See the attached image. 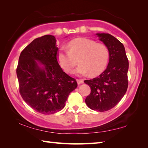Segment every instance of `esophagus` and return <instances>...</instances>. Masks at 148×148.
<instances>
[{
  "label": "esophagus",
  "mask_w": 148,
  "mask_h": 148,
  "mask_svg": "<svg viewBox=\"0 0 148 148\" xmlns=\"http://www.w3.org/2000/svg\"><path fill=\"white\" fill-rule=\"evenodd\" d=\"M76 81H77V83L78 84H80L81 83H84V80L83 79H77Z\"/></svg>",
  "instance_id": "esophagus-1"
}]
</instances>
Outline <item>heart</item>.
<instances>
[{
    "mask_svg": "<svg viewBox=\"0 0 148 148\" xmlns=\"http://www.w3.org/2000/svg\"><path fill=\"white\" fill-rule=\"evenodd\" d=\"M69 50L62 48L56 55L59 65L65 72L71 73L77 64H80L76 72L81 75L90 73L92 76L99 75L105 70L109 58L106 46L95 40L79 37L68 43Z\"/></svg>",
    "mask_w": 148,
    "mask_h": 148,
    "instance_id": "heart-1",
    "label": "heart"
}]
</instances>
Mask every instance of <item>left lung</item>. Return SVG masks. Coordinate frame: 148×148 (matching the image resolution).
Wrapping results in <instances>:
<instances>
[{
    "mask_svg": "<svg viewBox=\"0 0 148 148\" xmlns=\"http://www.w3.org/2000/svg\"><path fill=\"white\" fill-rule=\"evenodd\" d=\"M109 53L108 67L99 77L84 82L91 88L85 99L88 108L103 112L113 108L127 90L128 60L123 45L109 34H97Z\"/></svg>",
    "mask_w": 148,
    "mask_h": 148,
    "instance_id": "1",
    "label": "left lung"
}]
</instances>
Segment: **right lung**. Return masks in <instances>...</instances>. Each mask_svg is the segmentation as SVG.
Here are the masks:
<instances>
[{"label": "right lung", "mask_w": 148, "mask_h": 148, "mask_svg": "<svg viewBox=\"0 0 148 148\" xmlns=\"http://www.w3.org/2000/svg\"><path fill=\"white\" fill-rule=\"evenodd\" d=\"M56 42L51 35L34 39L21 51L16 69L21 97L32 109L44 114L61 111L69 94L77 86L76 79L58 64Z\"/></svg>", "instance_id": "right-lung-1"}]
</instances>
